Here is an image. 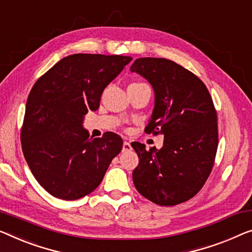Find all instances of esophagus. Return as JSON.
Returning a JSON list of instances; mask_svg holds the SVG:
<instances>
[{"mask_svg": "<svg viewBox=\"0 0 252 252\" xmlns=\"http://www.w3.org/2000/svg\"><path fill=\"white\" fill-rule=\"evenodd\" d=\"M131 150V145L129 141H125L123 142V147H122V152H129Z\"/></svg>", "mask_w": 252, "mask_h": 252, "instance_id": "obj_1", "label": "esophagus"}]
</instances>
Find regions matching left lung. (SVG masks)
I'll return each mask as SVG.
<instances>
[{"mask_svg": "<svg viewBox=\"0 0 252 252\" xmlns=\"http://www.w3.org/2000/svg\"><path fill=\"white\" fill-rule=\"evenodd\" d=\"M152 85L155 103L147 133H160V149L131 142L139 157L132 179L138 192L160 206L192 198L210 174L219 131L213 99L204 82L166 59L140 58L130 67Z\"/></svg>", "mask_w": 252, "mask_h": 252, "instance_id": "1", "label": "left lung"}]
</instances>
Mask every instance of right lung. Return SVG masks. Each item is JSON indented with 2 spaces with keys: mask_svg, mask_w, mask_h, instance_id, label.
I'll return each mask as SVG.
<instances>
[{
  "mask_svg": "<svg viewBox=\"0 0 252 252\" xmlns=\"http://www.w3.org/2000/svg\"><path fill=\"white\" fill-rule=\"evenodd\" d=\"M132 58L72 54L33 85L26 104L21 144L32 175L48 193L76 200L93 192L121 152L122 138L106 132L89 137L85 115Z\"/></svg>",
  "mask_w": 252,
  "mask_h": 252,
  "instance_id": "right-lung-1",
  "label": "right lung"
}]
</instances>
